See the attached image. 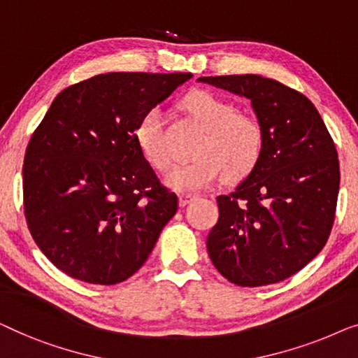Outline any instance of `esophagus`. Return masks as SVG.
Wrapping results in <instances>:
<instances>
[{"mask_svg": "<svg viewBox=\"0 0 358 358\" xmlns=\"http://www.w3.org/2000/svg\"><path fill=\"white\" fill-rule=\"evenodd\" d=\"M193 199H194V196H193V194H188V193H181L180 198H178L181 208H185V206H188Z\"/></svg>", "mask_w": 358, "mask_h": 358, "instance_id": "34e87169", "label": "esophagus"}]
</instances>
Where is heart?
Listing matches in <instances>:
<instances>
[{
	"instance_id": "heart-1",
	"label": "heart",
	"mask_w": 358,
	"mask_h": 358,
	"mask_svg": "<svg viewBox=\"0 0 358 358\" xmlns=\"http://www.w3.org/2000/svg\"><path fill=\"white\" fill-rule=\"evenodd\" d=\"M181 107L204 129L191 162L173 165L165 173L164 183L175 191L194 193L208 189L220 175L236 180L248 175L263 154L264 133L259 122L238 113L229 100L198 90L186 95ZM136 141L145 160L154 169L164 170L172 160L159 108H150L136 128Z\"/></svg>"
}]
</instances>
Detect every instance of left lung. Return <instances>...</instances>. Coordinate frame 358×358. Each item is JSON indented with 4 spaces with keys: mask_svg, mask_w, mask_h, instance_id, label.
Masks as SVG:
<instances>
[{
    "mask_svg": "<svg viewBox=\"0 0 358 358\" xmlns=\"http://www.w3.org/2000/svg\"><path fill=\"white\" fill-rule=\"evenodd\" d=\"M198 80L248 99L264 133L255 169L217 196L219 220L206 243L210 261L236 285L275 284L305 268L329 238L341 181L336 145L315 105L278 80Z\"/></svg>",
    "mask_w": 358,
    "mask_h": 358,
    "instance_id": "1",
    "label": "left lung"
}]
</instances>
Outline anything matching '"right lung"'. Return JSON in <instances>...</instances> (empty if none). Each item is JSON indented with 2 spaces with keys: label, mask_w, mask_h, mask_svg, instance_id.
Returning <instances> with one entry per match:
<instances>
[{
  "label": "right lung",
  "mask_w": 358,
  "mask_h": 358,
  "mask_svg": "<svg viewBox=\"0 0 358 358\" xmlns=\"http://www.w3.org/2000/svg\"><path fill=\"white\" fill-rule=\"evenodd\" d=\"M191 78L99 74L50 105L24 159V213L35 243L64 274L113 285L149 258L178 198L159 183L136 128Z\"/></svg>",
  "instance_id": "right-lung-1"
}]
</instances>
